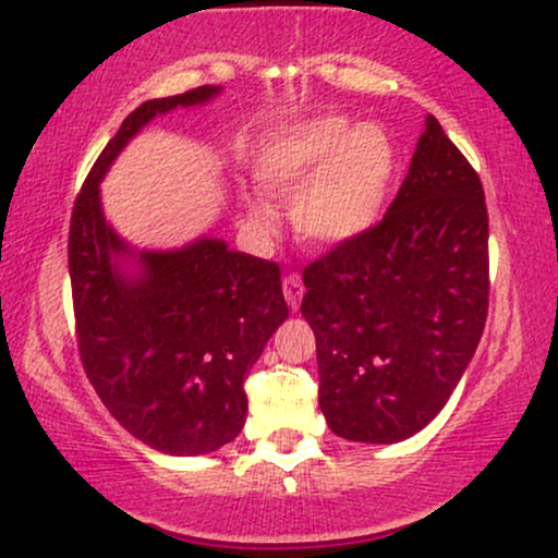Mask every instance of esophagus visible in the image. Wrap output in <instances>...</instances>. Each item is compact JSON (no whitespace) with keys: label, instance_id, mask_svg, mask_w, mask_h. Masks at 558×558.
Masks as SVG:
<instances>
[{"label":"esophagus","instance_id":"obj_1","mask_svg":"<svg viewBox=\"0 0 558 558\" xmlns=\"http://www.w3.org/2000/svg\"><path fill=\"white\" fill-rule=\"evenodd\" d=\"M283 295H286L288 306H291L293 312H299L301 299H303V283H301L299 275H286V278H283Z\"/></svg>","mask_w":558,"mask_h":558}]
</instances>
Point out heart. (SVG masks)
I'll use <instances>...</instances> for the list:
<instances>
[{
    "label": "heart",
    "mask_w": 558,
    "mask_h": 558,
    "mask_svg": "<svg viewBox=\"0 0 558 558\" xmlns=\"http://www.w3.org/2000/svg\"><path fill=\"white\" fill-rule=\"evenodd\" d=\"M399 172V151L378 123L319 116L283 125L263 141L255 174L267 190L292 195L291 221L301 239L337 246L378 223ZM259 229L272 227V208L252 201Z\"/></svg>",
    "instance_id": "obj_1"
}]
</instances>
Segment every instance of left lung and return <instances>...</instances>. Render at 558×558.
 Instances as JSON below:
<instances>
[{"label": "left lung", "mask_w": 558, "mask_h": 558, "mask_svg": "<svg viewBox=\"0 0 558 558\" xmlns=\"http://www.w3.org/2000/svg\"><path fill=\"white\" fill-rule=\"evenodd\" d=\"M303 286L331 433L386 446L429 425L489 308L484 187L437 118L427 116L386 216L308 265Z\"/></svg>", "instance_id": "left-lung-1"}]
</instances>
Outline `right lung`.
Returning a JSON list of instances; mask_svg holds the SVG:
<instances>
[{
    "mask_svg": "<svg viewBox=\"0 0 558 558\" xmlns=\"http://www.w3.org/2000/svg\"><path fill=\"white\" fill-rule=\"evenodd\" d=\"M218 92L197 87L138 105L84 180L69 229L84 373L112 417L167 456L210 453L242 433L244 378L288 319L280 267L216 236L133 250L102 214L100 182L146 123Z\"/></svg>",
    "mask_w": 558,
    "mask_h": 558,
    "instance_id": "1",
    "label": "right lung"
}]
</instances>
